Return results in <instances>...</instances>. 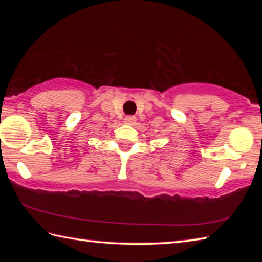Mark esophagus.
I'll return each mask as SVG.
<instances>
[{"mask_svg": "<svg viewBox=\"0 0 262 262\" xmlns=\"http://www.w3.org/2000/svg\"><path fill=\"white\" fill-rule=\"evenodd\" d=\"M135 121H136V118L134 115H128V117L125 118V123H127V125H134Z\"/></svg>", "mask_w": 262, "mask_h": 262, "instance_id": "1", "label": "esophagus"}]
</instances>
